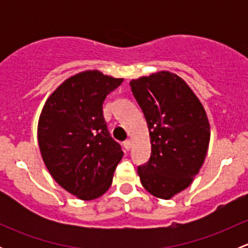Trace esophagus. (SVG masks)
Here are the masks:
<instances>
[{"label":"esophagus","instance_id":"34e87169","mask_svg":"<svg viewBox=\"0 0 248 248\" xmlns=\"http://www.w3.org/2000/svg\"><path fill=\"white\" fill-rule=\"evenodd\" d=\"M131 140H124V150H126V151H128L129 149H131Z\"/></svg>","mask_w":248,"mask_h":248}]
</instances>
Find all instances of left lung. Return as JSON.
<instances>
[{
  "mask_svg": "<svg viewBox=\"0 0 248 248\" xmlns=\"http://www.w3.org/2000/svg\"><path fill=\"white\" fill-rule=\"evenodd\" d=\"M149 127L151 156L138 167L152 196L170 199L201 170L210 141V124L198 97L184 79L162 71L129 82Z\"/></svg>",
  "mask_w": 248,
  "mask_h": 248,
  "instance_id": "1",
  "label": "left lung"
}]
</instances>
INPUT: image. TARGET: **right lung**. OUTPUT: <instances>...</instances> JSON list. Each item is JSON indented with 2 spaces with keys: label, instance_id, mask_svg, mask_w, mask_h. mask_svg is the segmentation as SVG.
Masks as SVG:
<instances>
[{
  "label": "right lung",
  "instance_id": "obj_1",
  "mask_svg": "<svg viewBox=\"0 0 248 248\" xmlns=\"http://www.w3.org/2000/svg\"><path fill=\"white\" fill-rule=\"evenodd\" d=\"M124 79L85 71L64 80L46 99L38 144L55 181L82 201L106 193L124 152L103 116L106 97Z\"/></svg>",
  "mask_w": 248,
  "mask_h": 248
}]
</instances>
